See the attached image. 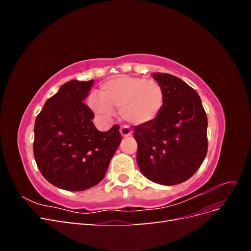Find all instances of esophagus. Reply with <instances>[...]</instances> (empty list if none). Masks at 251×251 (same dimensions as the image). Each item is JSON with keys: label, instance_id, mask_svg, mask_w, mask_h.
<instances>
[{"label": "esophagus", "instance_id": "34e87169", "mask_svg": "<svg viewBox=\"0 0 251 251\" xmlns=\"http://www.w3.org/2000/svg\"><path fill=\"white\" fill-rule=\"evenodd\" d=\"M120 134L123 137H127V136H131L132 135V131L128 128L127 126H121L120 127Z\"/></svg>", "mask_w": 251, "mask_h": 251}]
</instances>
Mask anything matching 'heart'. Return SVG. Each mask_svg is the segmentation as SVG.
<instances>
[{
	"label": "heart",
	"mask_w": 251,
	"mask_h": 251,
	"mask_svg": "<svg viewBox=\"0 0 251 251\" xmlns=\"http://www.w3.org/2000/svg\"><path fill=\"white\" fill-rule=\"evenodd\" d=\"M165 102L164 89L157 80L120 75L104 81L100 97L92 95L89 105L101 116L112 115L113 108L119 109L120 116L133 126L153 124L160 115Z\"/></svg>",
	"instance_id": "obj_1"
}]
</instances>
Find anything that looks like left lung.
Returning a JSON list of instances; mask_svg holds the SVG:
<instances>
[{
	"label": "left lung",
	"mask_w": 251,
	"mask_h": 251,
	"mask_svg": "<svg viewBox=\"0 0 251 251\" xmlns=\"http://www.w3.org/2000/svg\"><path fill=\"white\" fill-rule=\"evenodd\" d=\"M164 89L165 102L159 117L148 126H136L137 160L149 180L176 185L191 178L207 154V117L200 96L179 77L154 73Z\"/></svg>",
	"instance_id": "obj_1"
}]
</instances>
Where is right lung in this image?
Listing matches in <instances>:
<instances>
[{"mask_svg":"<svg viewBox=\"0 0 251 251\" xmlns=\"http://www.w3.org/2000/svg\"><path fill=\"white\" fill-rule=\"evenodd\" d=\"M93 80H70L45 102L34 124L33 154L44 178L56 187L85 191L103 179L123 139L119 126L100 132L83 102Z\"/></svg>","mask_w":251,"mask_h":251,"instance_id":"1","label":"right lung"}]
</instances>
